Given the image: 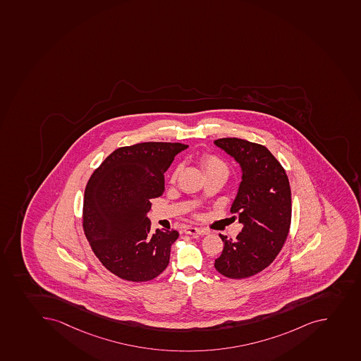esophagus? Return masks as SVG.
I'll list each match as a JSON object with an SVG mask.
<instances>
[{"instance_id":"esophagus-1","label":"esophagus","mask_w":361,"mask_h":361,"mask_svg":"<svg viewBox=\"0 0 361 361\" xmlns=\"http://www.w3.org/2000/svg\"><path fill=\"white\" fill-rule=\"evenodd\" d=\"M184 232L190 235H206L207 231L206 229L197 228V227H192V226H188L184 228Z\"/></svg>"}]
</instances>
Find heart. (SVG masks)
I'll return each instance as SVG.
<instances>
[{"mask_svg": "<svg viewBox=\"0 0 361 361\" xmlns=\"http://www.w3.org/2000/svg\"><path fill=\"white\" fill-rule=\"evenodd\" d=\"M200 164H202V170L205 172L206 176L211 175V173H221L227 177V173H228V168L226 166V163L218 156L204 155L200 159ZM177 173H178V170L173 172L172 180H175Z\"/></svg>", "mask_w": 361, "mask_h": 361, "instance_id": "heart-1", "label": "heart"}]
</instances>
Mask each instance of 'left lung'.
<instances>
[{
    "instance_id": "8db88e82",
    "label": "left lung",
    "mask_w": 361,
    "mask_h": 361,
    "mask_svg": "<svg viewBox=\"0 0 361 361\" xmlns=\"http://www.w3.org/2000/svg\"><path fill=\"white\" fill-rule=\"evenodd\" d=\"M214 145L241 169L231 212L243 231L236 240L221 235L224 250L214 267L224 276L246 279L262 271L280 253L291 221V190L284 169L263 145L241 138H219Z\"/></svg>"
}]
</instances>
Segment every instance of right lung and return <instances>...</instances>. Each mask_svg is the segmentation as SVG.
<instances>
[{
    "mask_svg": "<svg viewBox=\"0 0 361 361\" xmlns=\"http://www.w3.org/2000/svg\"><path fill=\"white\" fill-rule=\"evenodd\" d=\"M182 143L145 142L111 152L85 189L84 231L92 250L111 273L145 282L168 267L179 233L150 232V200L164 192V172Z\"/></svg>",
    "mask_w": 361,
    "mask_h": 361,
    "instance_id": "right-lung-1",
    "label": "right lung"
}]
</instances>
